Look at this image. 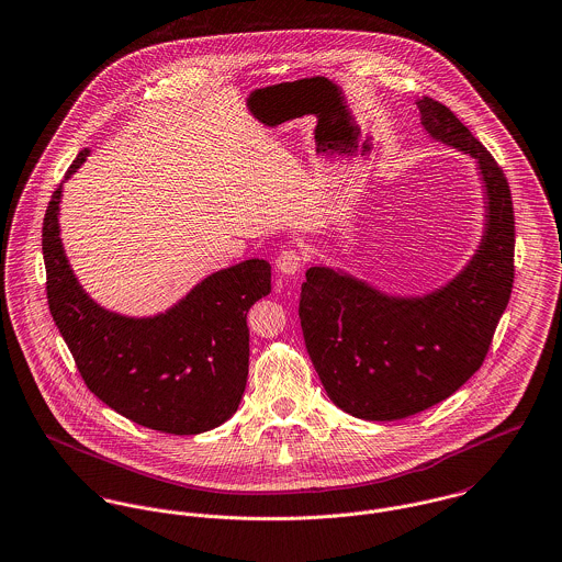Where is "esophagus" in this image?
<instances>
[{"label":"esophagus","instance_id":"obj_1","mask_svg":"<svg viewBox=\"0 0 562 562\" xmlns=\"http://www.w3.org/2000/svg\"><path fill=\"white\" fill-rule=\"evenodd\" d=\"M274 263H277V270H279L281 274L294 277V274L301 272L305 259H303L299 249H292V247H290V249H283V251L279 254V257L274 259Z\"/></svg>","mask_w":562,"mask_h":562}]
</instances>
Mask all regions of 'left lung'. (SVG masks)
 Returning a JSON list of instances; mask_svg holds the SVG:
<instances>
[{
  "instance_id": "left-lung-1",
  "label": "left lung",
  "mask_w": 562,
  "mask_h": 562,
  "mask_svg": "<svg viewBox=\"0 0 562 562\" xmlns=\"http://www.w3.org/2000/svg\"><path fill=\"white\" fill-rule=\"evenodd\" d=\"M423 128L479 162L485 234L445 288L402 299L326 266L306 270L301 326L306 352L337 408L397 420L451 397L483 364L513 288L515 218L509 182L483 144L442 102L416 101Z\"/></svg>"
}]
</instances>
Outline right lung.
Segmentation results:
<instances>
[{"mask_svg": "<svg viewBox=\"0 0 562 562\" xmlns=\"http://www.w3.org/2000/svg\"><path fill=\"white\" fill-rule=\"evenodd\" d=\"M81 150L68 180L86 160ZM61 184L43 221L47 301L86 386L117 414L162 434L193 436L225 423L249 375L247 313L270 294V263L247 259L198 283L154 317L97 305L70 270L59 238Z\"/></svg>", "mask_w": 562, "mask_h": 562, "instance_id": "right-lung-1", "label": "right lung"}]
</instances>
